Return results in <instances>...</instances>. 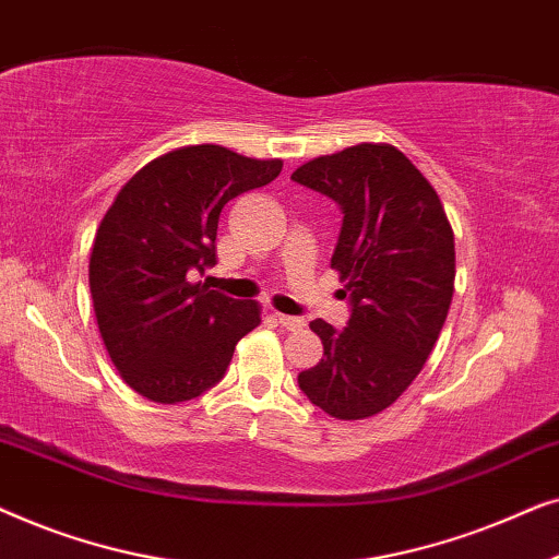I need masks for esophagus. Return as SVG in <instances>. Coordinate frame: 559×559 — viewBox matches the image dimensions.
Wrapping results in <instances>:
<instances>
[{
    "mask_svg": "<svg viewBox=\"0 0 559 559\" xmlns=\"http://www.w3.org/2000/svg\"><path fill=\"white\" fill-rule=\"evenodd\" d=\"M277 320L287 328V331H300V328H305V320L302 318L285 316V312H277Z\"/></svg>",
    "mask_w": 559,
    "mask_h": 559,
    "instance_id": "obj_1",
    "label": "esophagus"
}]
</instances>
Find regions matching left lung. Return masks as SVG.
<instances>
[{"instance_id":"1","label":"left lung","mask_w":559,"mask_h":559,"mask_svg":"<svg viewBox=\"0 0 559 559\" xmlns=\"http://www.w3.org/2000/svg\"><path fill=\"white\" fill-rule=\"evenodd\" d=\"M293 180L341 205L331 266L354 308L343 331L312 320L323 358L297 384L335 419L373 417L407 392L445 325L453 226L430 180L394 144L361 142L316 157Z\"/></svg>"}]
</instances>
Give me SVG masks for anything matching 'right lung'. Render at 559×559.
<instances>
[{
  "label": "right lung",
  "mask_w": 559,
  "mask_h": 559,
  "mask_svg": "<svg viewBox=\"0 0 559 559\" xmlns=\"http://www.w3.org/2000/svg\"><path fill=\"white\" fill-rule=\"evenodd\" d=\"M282 159L221 144L165 152L136 170L96 228L88 285L111 364L157 404L195 400L231 364L262 305L190 282L216 264L218 216L231 198L262 188Z\"/></svg>",
  "instance_id": "right-lung-1"
}]
</instances>
